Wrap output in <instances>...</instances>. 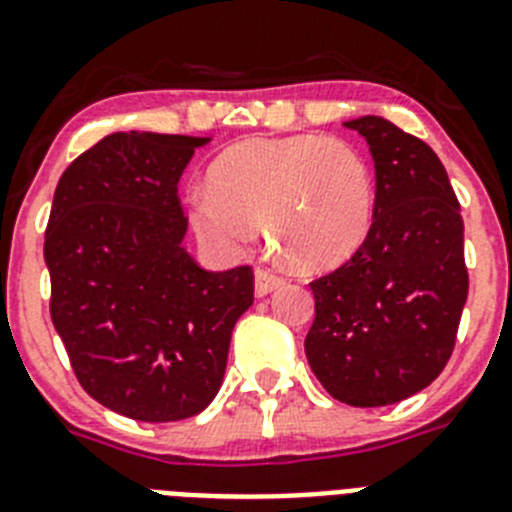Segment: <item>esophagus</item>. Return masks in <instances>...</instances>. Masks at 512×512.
Returning a JSON list of instances; mask_svg holds the SVG:
<instances>
[{"label": "esophagus", "mask_w": 512, "mask_h": 512, "mask_svg": "<svg viewBox=\"0 0 512 512\" xmlns=\"http://www.w3.org/2000/svg\"><path fill=\"white\" fill-rule=\"evenodd\" d=\"M284 282H287V279H284L282 274H277V271L259 269L256 271V295L259 297L269 295V292H274V289L282 287Z\"/></svg>", "instance_id": "1"}]
</instances>
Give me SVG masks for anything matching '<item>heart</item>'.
Returning a JSON list of instances; mask_svg holds the SVG:
<instances>
[{
    "mask_svg": "<svg viewBox=\"0 0 512 512\" xmlns=\"http://www.w3.org/2000/svg\"><path fill=\"white\" fill-rule=\"evenodd\" d=\"M374 174L361 151L323 133L251 138L210 166L189 215L217 251H243L264 223L269 243L300 269L346 261L369 233Z\"/></svg>",
    "mask_w": 512,
    "mask_h": 512,
    "instance_id": "1",
    "label": "heart"
}]
</instances>
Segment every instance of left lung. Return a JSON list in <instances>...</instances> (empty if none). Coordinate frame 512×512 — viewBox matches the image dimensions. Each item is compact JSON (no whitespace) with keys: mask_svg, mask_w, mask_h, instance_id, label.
Masks as SVG:
<instances>
[{"mask_svg":"<svg viewBox=\"0 0 512 512\" xmlns=\"http://www.w3.org/2000/svg\"><path fill=\"white\" fill-rule=\"evenodd\" d=\"M346 128L372 151L374 217L354 256L310 282L305 354L336 400L379 408L428 387L451 359L469 295L464 220L428 143L377 115Z\"/></svg>","mask_w":512,"mask_h":512,"instance_id":"1","label":"left lung"}]
</instances>
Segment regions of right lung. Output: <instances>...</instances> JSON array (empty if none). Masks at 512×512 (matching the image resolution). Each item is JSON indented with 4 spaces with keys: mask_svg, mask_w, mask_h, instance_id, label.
<instances>
[{
    "mask_svg": "<svg viewBox=\"0 0 512 512\" xmlns=\"http://www.w3.org/2000/svg\"><path fill=\"white\" fill-rule=\"evenodd\" d=\"M210 138L112 133L63 171L45 228L51 320L87 395L133 420L202 413L223 384L253 269L205 271L176 194Z\"/></svg>",
    "mask_w": 512,
    "mask_h": 512,
    "instance_id": "1",
    "label": "right lung"
}]
</instances>
